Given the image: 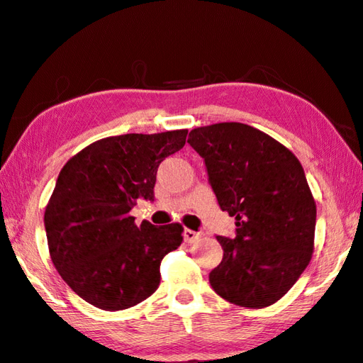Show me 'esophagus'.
<instances>
[{"mask_svg":"<svg viewBox=\"0 0 363 363\" xmlns=\"http://www.w3.org/2000/svg\"><path fill=\"white\" fill-rule=\"evenodd\" d=\"M199 238H201V234L194 233V230H191V229H185V230H183V239H185L186 244L196 242V240H198Z\"/></svg>","mask_w":363,"mask_h":363,"instance_id":"1","label":"esophagus"}]
</instances>
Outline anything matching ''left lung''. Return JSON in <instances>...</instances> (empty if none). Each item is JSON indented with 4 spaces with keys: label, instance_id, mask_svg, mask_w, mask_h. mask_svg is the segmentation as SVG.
<instances>
[{
    "label": "left lung",
    "instance_id": "left-lung-1",
    "mask_svg": "<svg viewBox=\"0 0 363 363\" xmlns=\"http://www.w3.org/2000/svg\"><path fill=\"white\" fill-rule=\"evenodd\" d=\"M206 165L219 208L235 218V235L209 273L219 296L265 308L295 285L311 260L316 203L299 160L285 145L242 123L196 128L188 138Z\"/></svg>",
    "mask_w": 363,
    "mask_h": 363
}]
</instances>
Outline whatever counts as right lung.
I'll return each mask as SVG.
<instances>
[{"instance_id": "right-lung-1", "label": "right lung", "mask_w": 363, "mask_h": 363, "mask_svg": "<svg viewBox=\"0 0 363 363\" xmlns=\"http://www.w3.org/2000/svg\"><path fill=\"white\" fill-rule=\"evenodd\" d=\"M186 129L113 135L64 165L45 208L50 259L78 296L119 311L160 285V262L182 244L180 224L135 225L138 199L154 201L157 169L185 145Z\"/></svg>"}]
</instances>
